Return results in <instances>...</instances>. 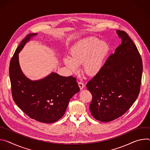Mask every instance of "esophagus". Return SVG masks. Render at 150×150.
I'll list each match as a JSON object with an SVG mask.
<instances>
[{"label": "esophagus", "instance_id": "esophagus-1", "mask_svg": "<svg viewBox=\"0 0 150 150\" xmlns=\"http://www.w3.org/2000/svg\"><path fill=\"white\" fill-rule=\"evenodd\" d=\"M78 85H79V86L80 90L83 89L84 88V87H85V85H84L83 83H82L81 81H79L78 82Z\"/></svg>", "mask_w": 150, "mask_h": 150}]
</instances>
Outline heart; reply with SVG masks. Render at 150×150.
<instances>
[{"mask_svg":"<svg viewBox=\"0 0 150 150\" xmlns=\"http://www.w3.org/2000/svg\"><path fill=\"white\" fill-rule=\"evenodd\" d=\"M108 51L107 42L88 38L78 42L70 50V57H66L63 61L73 71L77 70L78 65L83 64L84 71L94 76L102 69Z\"/></svg>","mask_w":150,"mask_h":150,"instance_id":"heart-1","label":"heart"}]
</instances>
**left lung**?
<instances>
[{"mask_svg":"<svg viewBox=\"0 0 150 150\" xmlns=\"http://www.w3.org/2000/svg\"><path fill=\"white\" fill-rule=\"evenodd\" d=\"M117 33L122 43L86 84L92 95L91 112L95 119L103 122H111L124 114L140 92L141 57L127 33L117 30Z\"/></svg>","mask_w":150,"mask_h":150,"instance_id":"obj_1","label":"left lung"}]
</instances>
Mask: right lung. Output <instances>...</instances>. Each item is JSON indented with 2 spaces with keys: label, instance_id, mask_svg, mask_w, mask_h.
Here are the masks:
<instances>
[{
  "label": "right lung",
  "instance_id": "obj_1",
  "mask_svg": "<svg viewBox=\"0 0 150 150\" xmlns=\"http://www.w3.org/2000/svg\"><path fill=\"white\" fill-rule=\"evenodd\" d=\"M37 35H27L11 59L9 73L12 95L15 104L30 118L51 123L62 117L70 99L80 88L72 76L63 77L52 73L43 79L32 81L24 75L19 65L18 53L25 43Z\"/></svg>",
  "mask_w": 150,
  "mask_h": 150
}]
</instances>
